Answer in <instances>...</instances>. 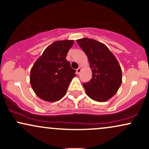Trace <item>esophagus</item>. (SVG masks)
<instances>
[{"instance_id": "esophagus-1", "label": "esophagus", "mask_w": 149, "mask_h": 149, "mask_svg": "<svg viewBox=\"0 0 149 149\" xmlns=\"http://www.w3.org/2000/svg\"><path fill=\"white\" fill-rule=\"evenodd\" d=\"M81 71H82V69H81V68H80V67L78 68V69H76V73H77V74L79 75L80 73V72H81Z\"/></svg>"}]
</instances>
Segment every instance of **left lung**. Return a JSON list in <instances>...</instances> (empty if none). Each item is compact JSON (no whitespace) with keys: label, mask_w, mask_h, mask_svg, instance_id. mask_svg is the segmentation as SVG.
Returning <instances> with one entry per match:
<instances>
[{"label":"left lung","mask_w":149,"mask_h":149,"mask_svg":"<svg viewBox=\"0 0 149 149\" xmlns=\"http://www.w3.org/2000/svg\"><path fill=\"white\" fill-rule=\"evenodd\" d=\"M76 42L86 54L92 72V79L83 83L86 94L97 102L108 101L122 83V70L118 61L102 42L88 38Z\"/></svg>","instance_id":"8db88e82"}]
</instances>
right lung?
Returning a JSON list of instances; mask_svg holds the SVG:
<instances>
[{
	"instance_id": "1",
	"label": "right lung",
	"mask_w": 149,
	"mask_h": 149,
	"mask_svg": "<svg viewBox=\"0 0 149 149\" xmlns=\"http://www.w3.org/2000/svg\"><path fill=\"white\" fill-rule=\"evenodd\" d=\"M73 40H57L45 48L31 69L30 83L38 97L46 102H54L66 95L75 74L66 59L73 45Z\"/></svg>"
}]
</instances>
